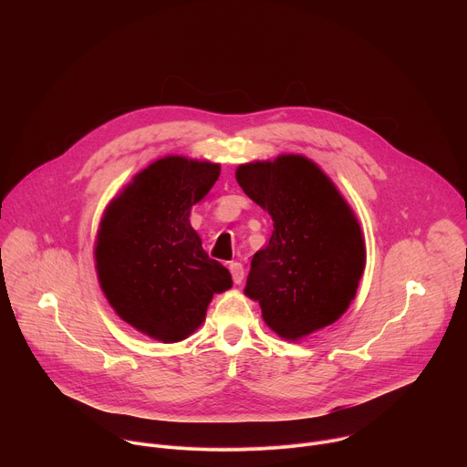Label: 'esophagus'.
Returning a JSON list of instances; mask_svg holds the SVG:
<instances>
[{"label": "esophagus", "instance_id": "esophagus-1", "mask_svg": "<svg viewBox=\"0 0 467 467\" xmlns=\"http://www.w3.org/2000/svg\"><path fill=\"white\" fill-rule=\"evenodd\" d=\"M229 270H231V275H233V281L234 285H240L244 281V265L240 262H231L229 264Z\"/></svg>", "mask_w": 467, "mask_h": 467}]
</instances>
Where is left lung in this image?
<instances>
[{
    "instance_id": "8db88e82",
    "label": "left lung",
    "mask_w": 467,
    "mask_h": 467,
    "mask_svg": "<svg viewBox=\"0 0 467 467\" xmlns=\"http://www.w3.org/2000/svg\"><path fill=\"white\" fill-rule=\"evenodd\" d=\"M236 181L274 220L244 290L258 301L265 325L296 342L335 323L366 268L358 220L335 182L303 155L242 164Z\"/></svg>"
}]
</instances>
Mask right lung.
Segmentation results:
<instances>
[{
  "label": "right lung",
  "instance_id": "obj_1",
  "mask_svg": "<svg viewBox=\"0 0 467 467\" xmlns=\"http://www.w3.org/2000/svg\"><path fill=\"white\" fill-rule=\"evenodd\" d=\"M218 177L220 164L168 155L132 177L99 223L94 254L107 301L130 327L164 344L188 338L213 296L233 286L188 220Z\"/></svg>",
  "mask_w": 467,
  "mask_h": 467
}]
</instances>
